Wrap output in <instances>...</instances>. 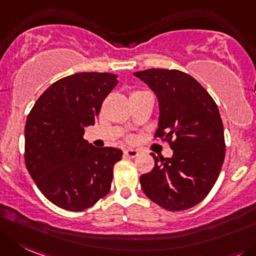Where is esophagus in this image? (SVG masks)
<instances>
[{"mask_svg": "<svg viewBox=\"0 0 256 256\" xmlns=\"http://www.w3.org/2000/svg\"><path fill=\"white\" fill-rule=\"evenodd\" d=\"M124 154H125L126 158H130V159H132V158H136L138 155H139V152L135 149H126L125 152H124Z\"/></svg>", "mask_w": 256, "mask_h": 256, "instance_id": "obj_1", "label": "esophagus"}]
</instances>
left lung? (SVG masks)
Returning <instances> with one entry per match:
<instances>
[{
  "instance_id": "left-lung-1",
  "label": "left lung",
  "mask_w": 256,
  "mask_h": 256,
  "mask_svg": "<svg viewBox=\"0 0 256 256\" xmlns=\"http://www.w3.org/2000/svg\"><path fill=\"white\" fill-rule=\"evenodd\" d=\"M159 100L155 138L166 142L173 156L152 155L155 166L140 176L148 198L168 211H184L204 200L225 159L224 125L216 102L190 74L176 69L135 72Z\"/></svg>"
}]
</instances>
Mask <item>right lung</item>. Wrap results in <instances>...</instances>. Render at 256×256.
<instances>
[{
  "instance_id": "obj_1",
  "label": "right lung",
  "mask_w": 256,
  "mask_h": 256,
  "mask_svg": "<svg viewBox=\"0 0 256 256\" xmlns=\"http://www.w3.org/2000/svg\"><path fill=\"white\" fill-rule=\"evenodd\" d=\"M111 73H77L52 83L35 102L25 125V164L40 192L63 210L90 208L111 190L116 148L83 139L102 102L117 84Z\"/></svg>"
}]
</instances>
